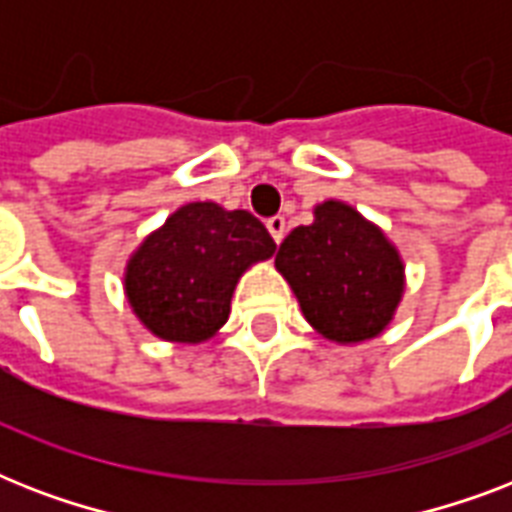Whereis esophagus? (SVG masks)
I'll return each mask as SVG.
<instances>
[{"label": "esophagus", "mask_w": 512, "mask_h": 512, "mask_svg": "<svg viewBox=\"0 0 512 512\" xmlns=\"http://www.w3.org/2000/svg\"><path fill=\"white\" fill-rule=\"evenodd\" d=\"M265 228L271 231L273 241H276V244H281V239H284V231H287V220H284L281 215L268 217V220H265Z\"/></svg>", "instance_id": "1"}]
</instances>
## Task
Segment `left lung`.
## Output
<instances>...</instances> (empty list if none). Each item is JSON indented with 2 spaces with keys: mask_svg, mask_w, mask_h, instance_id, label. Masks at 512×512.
Returning a JSON list of instances; mask_svg holds the SVG:
<instances>
[{
  "mask_svg": "<svg viewBox=\"0 0 512 512\" xmlns=\"http://www.w3.org/2000/svg\"><path fill=\"white\" fill-rule=\"evenodd\" d=\"M276 268L319 335L340 345L372 340L404 297V260L388 236L345 201L313 209V223L281 241Z\"/></svg>",
  "mask_w": 512,
  "mask_h": 512,
  "instance_id": "8db88e82",
  "label": "left lung"
}]
</instances>
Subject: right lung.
Instances as JSON below:
<instances>
[{"label": "right lung", "instance_id": "obj_1", "mask_svg": "<svg viewBox=\"0 0 512 512\" xmlns=\"http://www.w3.org/2000/svg\"><path fill=\"white\" fill-rule=\"evenodd\" d=\"M273 252L271 233L247 209L191 201L135 249L124 292L148 332L204 342L228 321L241 273Z\"/></svg>", "mask_w": 512, "mask_h": 512}]
</instances>
